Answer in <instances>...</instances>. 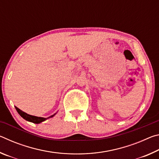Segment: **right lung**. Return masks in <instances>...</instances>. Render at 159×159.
I'll return each instance as SVG.
<instances>
[{
  "label": "right lung",
  "mask_w": 159,
  "mask_h": 159,
  "mask_svg": "<svg viewBox=\"0 0 159 159\" xmlns=\"http://www.w3.org/2000/svg\"><path fill=\"white\" fill-rule=\"evenodd\" d=\"M15 109L17 110L18 114H20L21 117H22L24 119H25L26 120H28V121H30L34 123H37V124H39V123H41L43 121H44V120H47L48 118H52L54 116H55L56 114H53L52 116H50L48 117V118H43V117H38V116H32V115H29L28 114H26V113L20 110L19 108H17V107H15Z\"/></svg>",
  "instance_id": "right-lung-1"
}]
</instances>
